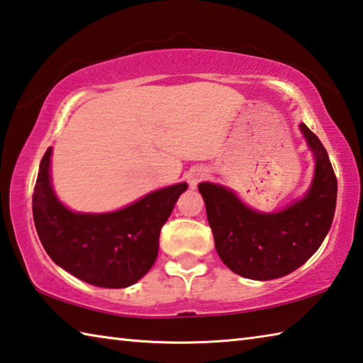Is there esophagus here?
<instances>
[{
	"mask_svg": "<svg viewBox=\"0 0 363 363\" xmlns=\"http://www.w3.org/2000/svg\"><path fill=\"white\" fill-rule=\"evenodd\" d=\"M204 177H206V171H204V169H194L192 173L189 174V184H190V187L195 189L196 186H199V182L204 179Z\"/></svg>",
	"mask_w": 363,
	"mask_h": 363,
	"instance_id": "esophagus-1",
	"label": "esophagus"
}]
</instances>
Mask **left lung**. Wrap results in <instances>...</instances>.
I'll return each instance as SVG.
<instances>
[{
  "label": "left lung",
  "instance_id": "1",
  "mask_svg": "<svg viewBox=\"0 0 363 363\" xmlns=\"http://www.w3.org/2000/svg\"><path fill=\"white\" fill-rule=\"evenodd\" d=\"M315 159L311 187L301 200L279 213L247 208L232 190L201 182L216 250L233 273L247 279L269 281L300 268L332 227L338 184L330 159L319 138L300 123Z\"/></svg>",
  "mask_w": 363,
  "mask_h": 363
}]
</instances>
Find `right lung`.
I'll return each instance as SVG.
<instances>
[{
    "mask_svg": "<svg viewBox=\"0 0 363 363\" xmlns=\"http://www.w3.org/2000/svg\"><path fill=\"white\" fill-rule=\"evenodd\" d=\"M50 155L52 147L39 164L33 194V219L45 252L89 284L108 289L135 284L152 268L160 230L187 184L155 190L114 213H72L52 190Z\"/></svg>",
    "mask_w": 363,
    "mask_h": 363,
    "instance_id": "1",
    "label": "right lung"
}]
</instances>
